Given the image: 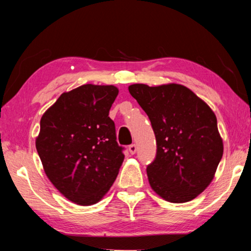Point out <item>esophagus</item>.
I'll return each instance as SVG.
<instances>
[{
  "label": "esophagus",
  "mask_w": 251,
  "mask_h": 251,
  "mask_svg": "<svg viewBox=\"0 0 251 251\" xmlns=\"http://www.w3.org/2000/svg\"><path fill=\"white\" fill-rule=\"evenodd\" d=\"M136 150H137L136 144H130L129 147H128V151H129L130 154H135V153H136Z\"/></svg>",
  "instance_id": "esophagus-1"
}]
</instances>
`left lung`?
<instances>
[{
    "label": "left lung",
    "mask_w": 251,
    "mask_h": 251,
    "mask_svg": "<svg viewBox=\"0 0 251 251\" xmlns=\"http://www.w3.org/2000/svg\"><path fill=\"white\" fill-rule=\"evenodd\" d=\"M128 91L155 134L156 155L147 168L150 186L171 203L194 200L211 184L223 155L215 114L181 84L136 83Z\"/></svg>",
    "instance_id": "obj_1"
}]
</instances>
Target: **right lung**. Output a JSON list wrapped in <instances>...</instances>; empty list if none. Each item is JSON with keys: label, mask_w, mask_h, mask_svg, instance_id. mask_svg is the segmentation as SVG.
Returning <instances> with one entry per match:
<instances>
[{"label": "right lung", "mask_w": 251, "mask_h": 251, "mask_svg": "<svg viewBox=\"0 0 251 251\" xmlns=\"http://www.w3.org/2000/svg\"><path fill=\"white\" fill-rule=\"evenodd\" d=\"M114 85L84 84L59 96L40 119L36 149L56 189L77 205L106 195L124 161L109 110Z\"/></svg>", "instance_id": "right-lung-1"}]
</instances>
